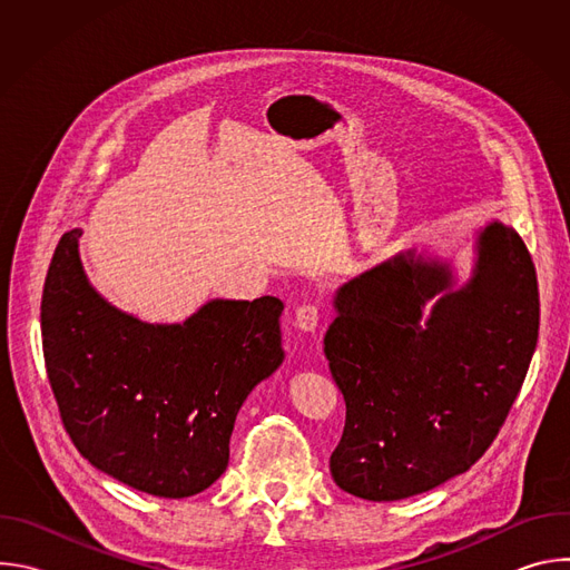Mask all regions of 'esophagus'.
Listing matches in <instances>:
<instances>
[{
    "label": "esophagus",
    "mask_w": 570,
    "mask_h": 570,
    "mask_svg": "<svg viewBox=\"0 0 570 570\" xmlns=\"http://www.w3.org/2000/svg\"><path fill=\"white\" fill-rule=\"evenodd\" d=\"M320 322V306L308 302V304H302L297 306L295 311V327L302 330V332H315Z\"/></svg>",
    "instance_id": "34e87169"
}]
</instances>
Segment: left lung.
Segmentation results:
<instances>
[{
	"label": "left lung",
	"instance_id": "1",
	"mask_svg": "<svg viewBox=\"0 0 570 570\" xmlns=\"http://www.w3.org/2000/svg\"><path fill=\"white\" fill-rule=\"evenodd\" d=\"M453 284L449 264L405 250L336 291L324 356L347 415L330 469L358 499L401 501L464 473L523 385L539 288L517 229H480L471 279Z\"/></svg>",
	"mask_w": 570,
	"mask_h": 570
}]
</instances>
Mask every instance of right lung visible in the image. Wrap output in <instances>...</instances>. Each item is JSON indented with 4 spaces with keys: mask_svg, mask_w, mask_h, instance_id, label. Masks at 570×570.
<instances>
[{
    "mask_svg": "<svg viewBox=\"0 0 570 570\" xmlns=\"http://www.w3.org/2000/svg\"><path fill=\"white\" fill-rule=\"evenodd\" d=\"M80 234L58 240L40 306L65 431L80 455L132 490L194 497L227 469L238 409L284 361V304L212 299L180 324L141 322L90 286Z\"/></svg>",
    "mask_w": 570,
    "mask_h": 570,
    "instance_id": "obj_1",
    "label": "right lung"
}]
</instances>
